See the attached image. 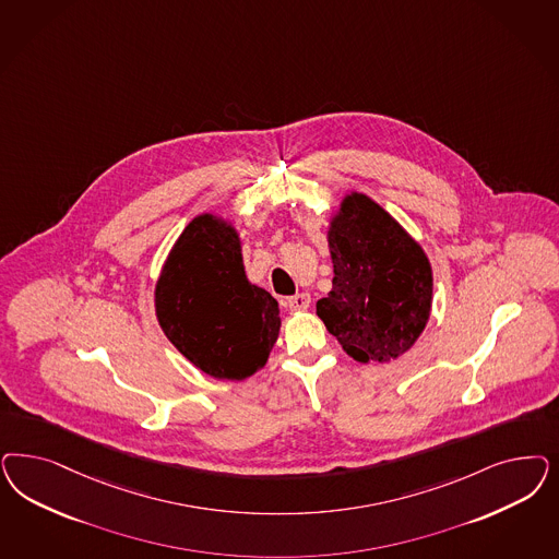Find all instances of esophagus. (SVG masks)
<instances>
[{
  "label": "esophagus",
  "instance_id": "obj_1",
  "mask_svg": "<svg viewBox=\"0 0 559 559\" xmlns=\"http://www.w3.org/2000/svg\"><path fill=\"white\" fill-rule=\"evenodd\" d=\"M289 310H307L310 307V296L308 294H296L286 300Z\"/></svg>",
  "mask_w": 559,
  "mask_h": 559
}]
</instances>
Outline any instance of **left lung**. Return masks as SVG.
Listing matches in <instances>:
<instances>
[{
    "instance_id": "left-lung-1",
    "label": "left lung",
    "mask_w": 559,
    "mask_h": 559,
    "mask_svg": "<svg viewBox=\"0 0 559 559\" xmlns=\"http://www.w3.org/2000/svg\"><path fill=\"white\" fill-rule=\"evenodd\" d=\"M326 240L335 275L317 314L354 360H396L430 319L433 280L426 252L364 193L345 195Z\"/></svg>"
}]
</instances>
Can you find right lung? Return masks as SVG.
<instances>
[{
	"mask_svg": "<svg viewBox=\"0 0 559 559\" xmlns=\"http://www.w3.org/2000/svg\"><path fill=\"white\" fill-rule=\"evenodd\" d=\"M240 251L230 224L198 216L175 242L154 292L164 335L219 380L247 379L265 366L282 326L277 300L247 280Z\"/></svg>",
	"mask_w": 559,
	"mask_h": 559,
	"instance_id": "1",
	"label": "right lung"
}]
</instances>
